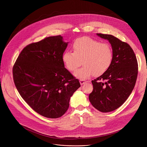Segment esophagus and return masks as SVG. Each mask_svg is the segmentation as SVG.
Segmentation results:
<instances>
[{
  "mask_svg": "<svg viewBox=\"0 0 147 147\" xmlns=\"http://www.w3.org/2000/svg\"><path fill=\"white\" fill-rule=\"evenodd\" d=\"M87 81H86V80H80V84L82 86V85H83L84 84H85L86 82Z\"/></svg>",
  "mask_w": 147,
  "mask_h": 147,
  "instance_id": "34e87169",
  "label": "esophagus"
}]
</instances>
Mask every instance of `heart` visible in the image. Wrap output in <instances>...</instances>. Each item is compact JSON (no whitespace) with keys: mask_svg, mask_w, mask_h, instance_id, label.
<instances>
[{"mask_svg":"<svg viewBox=\"0 0 147 147\" xmlns=\"http://www.w3.org/2000/svg\"><path fill=\"white\" fill-rule=\"evenodd\" d=\"M72 48L73 52H65L62 60L66 67L71 71L78 67L82 61L84 66L74 73L78 78L85 80L93 75L100 76L111 66L113 51L107 43H101L89 37H82L74 41Z\"/></svg>","mask_w":147,"mask_h":147,"instance_id":"heart-1","label":"heart"}]
</instances>
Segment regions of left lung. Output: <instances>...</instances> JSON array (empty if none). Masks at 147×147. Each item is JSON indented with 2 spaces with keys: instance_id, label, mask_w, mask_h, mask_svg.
I'll return each mask as SVG.
<instances>
[{
  "instance_id": "8db88e82",
  "label": "left lung",
  "mask_w": 147,
  "mask_h": 147,
  "mask_svg": "<svg viewBox=\"0 0 147 147\" xmlns=\"http://www.w3.org/2000/svg\"><path fill=\"white\" fill-rule=\"evenodd\" d=\"M111 44L113 60L105 73L92 81L93 91L89 95L92 105L102 112L121 107L133 90L138 74V63L131 47L109 34H96Z\"/></svg>"
}]
</instances>
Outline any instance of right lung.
<instances>
[{"label":"right lung","mask_w":147,"mask_h":147,"mask_svg":"<svg viewBox=\"0 0 147 147\" xmlns=\"http://www.w3.org/2000/svg\"><path fill=\"white\" fill-rule=\"evenodd\" d=\"M67 45L60 35L29 44L13 67L14 84L21 96L34 111L48 118L63 115L71 96L81 86L62 60Z\"/></svg>","instance_id":"add662e5"}]
</instances>
